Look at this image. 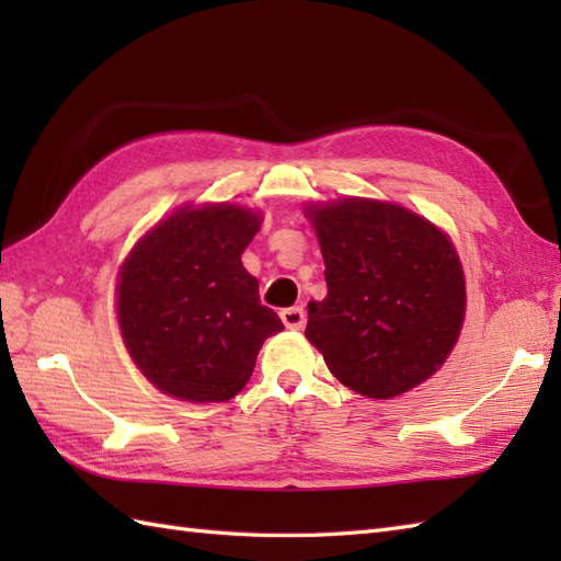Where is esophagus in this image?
I'll return each instance as SVG.
<instances>
[{
  "instance_id": "34e87169",
  "label": "esophagus",
  "mask_w": 561,
  "mask_h": 561,
  "mask_svg": "<svg viewBox=\"0 0 561 561\" xmlns=\"http://www.w3.org/2000/svg\"><path fill=\"white\" fill-rule=\"evenodd\" d=\"M282 316V323L291 328V330H301L306 325V311L304 306H294V308H284L279 313Z\"/></svg>"
}]
</instances>
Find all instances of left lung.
Instances as JSON below:
<instances>
[{
  "instance_id": "1",
  "label": "left lung",
  "mask_w": 561,
  "mask_h": 561,
  "mask_svg": "<svg viewBox=\"0 0 561 561\" xmlns=\"http://www.w3.org/2000/svg\"><path fill=\"white\" fill-rule=\"evenodd\" d=\"M328 296L308 304L306 337L340 383L388 400L446 362L465 316L460 260L434 224L388 202L311 209Z\"/></svg>"
}]
</instances>
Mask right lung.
I'll list each match as a JSON object with an SVG mask.
<instances>
[{
  "label": "right lung",
  "instance_id": "right-lung-1",
  "mask_svg": "<svg viewBox=\"0 0 561 561\" xmlns=\"http://www.w3.org/2000/svg\"><path fill=\"white\" fill-rule=\"evenodd\" d=\"M260 231L250 209H178L145 236L117 284L129 354L153 386L190 402H224L253 374L279 316L260 304L241 253Z\"/></svg>",
  "mask_w": 561,
  "mask_h": 561
}]
</instances>
